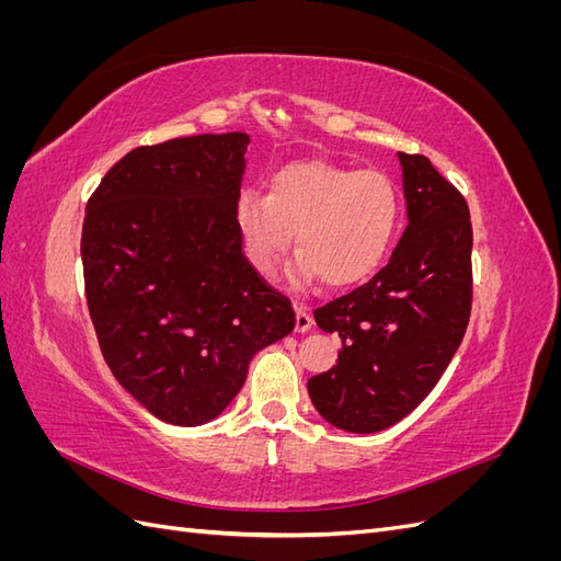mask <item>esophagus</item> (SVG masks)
<instances>
[{
    "label": "esophagus",
    "instance_id": "34e87169",
    "mask_svg": "<svg viewBox=\"0 0 561 561\" xmlns=\"http://www.w3.org/2000/svg\"><path fill=\"white\" fill-rule=\"evenodd\" d=\"M313 328V318H311V313L304 309V307H297L295 309V330L299 332V334H304V332H309Z\"/></svg>",
    "mask_w": 561,
    "mask_h": 561
}]
</instances>
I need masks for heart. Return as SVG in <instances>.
I'll return each instance as SVG.
<instances>
[{"label":"heart","instance_id":"obj_1","mask_svg":"<svg viewBox=\"0 0 561 561\" xmlns=\"http://www.w3.org/2000/svg\"><path fill=\"white\" fill-rule=\"evenodd\" d=\"M236 225L250 264L268 276L293 243L295 283L322 278L328 287L365 280L396 241L400 198L379 171L330 161H293L271 175L268 194L243 192Z\"/></svg>","mask_w":561,"mask_h":561}]
</instances>
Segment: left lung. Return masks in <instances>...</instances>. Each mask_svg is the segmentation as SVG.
<instances>
[{
  "label": "left lung",
  "mask_w": 561,
  "mask_h": 561,
  "mask_svg": "<svg viewBox=\"0 0 561 561\" xmlns=\"http://www.w3.org/2000/svg\"><path fill=\"white\" fill-rule=\"evenodd\" d=\"M407 229L375 278L313 311L339 334V360L309 379L318 414L348 433H379L426 398L451 363L472 301L466 198L421 154H402Z\"/></svg>",
  "instance_id": "left-lung-1"
}]
</instances>
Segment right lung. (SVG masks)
<instances>
[{"label":"right lung","instance_id":"1","mask_svg":"<svg viewBox=\"0 0 561 561\" xmlns=\"http://www.w3.org/2000/svg\"><path fill=\"white\" fill-rule=\"evenodd\" d=\"M248 133L138 147L87 203L81 262L100 351L149 414L203 426L252 355L295 330L285 295L243 254L236 203Z\"/></svg>","mask_w":561,"mask_h":561}]
</instances>
